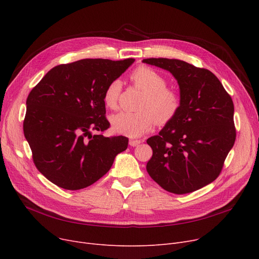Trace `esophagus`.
<instances>
[{
	"label": "esophagus",
	"mask_w": 259,
	"mask_h": 259,
	"mask_svg": "<svg viewBox=\"0 0 259 259\" xmlns=\"http://www.w3.org/2000/svg\"><path fill=\"white\" fill-rule=\"evenodd\" d=\"M141 143H142V142L139 141V140H130V141H129V145H130L131 147H137V146H139Z\"/></svg>",
	"instance_id": "34e87169"
}]
</instances>
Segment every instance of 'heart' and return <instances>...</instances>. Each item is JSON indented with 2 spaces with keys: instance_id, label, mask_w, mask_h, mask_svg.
I'll use <instances>...</instances> for the list:
<instances>
[{
  "instance_id": "1",
  "label": "heart",
  "mask_w": 259,
  "mask_h": 259,
  "mask_svg": "<svg viewBox=\"0 0 259 259\" xmlns=\"http://www.w3.org/2000/svg\"><path fill=\"white\" fill-rule=\"evenodd\" d=\"M138 87L146 91L139 112H119L111 117L114 132L128 138H140L150 131L154 124H167L178 114L181 98L178 92L167 88V78L147 66H140L130 75ZM121 90V81L114 79L104 91V103L110 109H116Z\"/></svg>"
}]
</instances>
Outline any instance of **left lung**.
<instances>
[{
	"label": "left lung",
	"mask_w": 259,
	"mask_h": 259,
	"mask_svg": "<svg viewBox=\"0 0 259 259\" xmlns=\"http://www.w3.org/2000/svg\"><path fill=\"white\" fill-rule=\"evenodd\" d=\"M143 63L169 71L178 80L181 108L158 135L148 139L151 179L166 191L191 193L220 175L236 131L234 105L211 71L176 59H145Z\"/></svg>",
	"instance_id": "obj_1"
}]
</instances>
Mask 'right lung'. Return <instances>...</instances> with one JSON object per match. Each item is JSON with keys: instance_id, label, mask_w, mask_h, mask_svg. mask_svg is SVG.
<instances>
[{"instance_id": "obj_1", "label": "right lung", "mask_w": 259, "mask_h": 259, "mask_svg": "<svg viewBox=\"0 0 259 259\" xmlns=\"http://www.w3.org/2000/svg\"><path fill=\"white\" fill-rule=\"evenodd\" d=\"M85 59L52 68L26 101L24 135L37 170L63 189L86 188L110 170L128 139L106 138L104 91L134 63Z\"/></svg>"}]
</instances>
